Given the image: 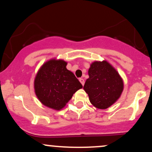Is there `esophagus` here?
Segmentation results:
<instances>
[{
  "label": "esophagus",
  "instance_id": "34e87169",
  "mask_svg": "<svg viewBox=\"0 0 152 152\" xmlns=\"http://www.w3.org/2000/svg\"><path fill=\"white\" fill-rule=\"evenodd\" d=\"M79 81L81 82V83L82 85H83H83H84L85 81H84V79H83V78H79Z\"/></svg>",
  "mask_w": 152,
  "mask_h": 152
}]
</instances>
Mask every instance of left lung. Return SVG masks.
<instances>
[{"mask_svg":"<svg viewBox=\"0 0 152 152\" xmlns=\"http://www.w3.org/2000/svg\"><path fill=\"white\" fill-rule=\"evenodd\" d=\"M83 89L90 102L99 109H106L116 103L124 90V81L107 61L91 63Z\"/></svg>","mask_w":152,"mask_h":152,"instance_id":"obj_1","label":"left lung"}]
</instances>
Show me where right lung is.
<instances>
[{"instance_id": "add662e5", "label": "right lung", "mask_w": 152, "mask_h": 152, "mask_svg": "<svg viewBox=\"0 0 152 152\" xmlns=\"http://www.w3.org/2000/svg\"><path fill=\"white\" fill-rule=\"evenodd\" d=\"M66 66L64 60L51 58L40 67L34 78L38 99L43 105L56 111L65 107L74 94L83 87Z\"/></svg>"}]
</instances>
